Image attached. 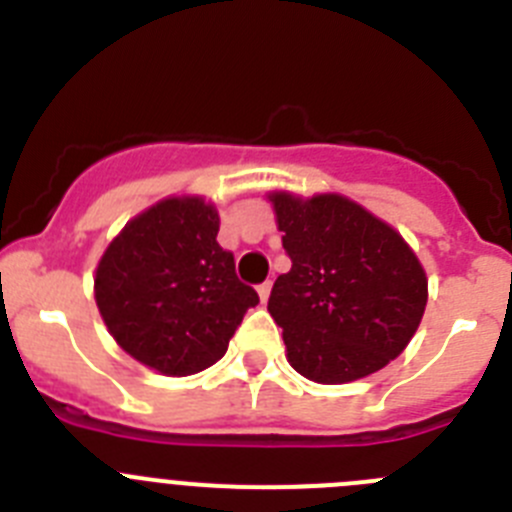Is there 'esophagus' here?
Masks as SVG:
<instances>
[{
    "instance_id": "34e87169",
    "label": "esophagus",
    "mask_w": 512,
    "mask_h": 512,
    "mask_svg": "<svg viewBox=\"0 0 512 512\" xmlns=\"http://www.w3.org/2000/svg\"><path fill=\"white\" fill-rule=\"evenodd\" d=\"M269 295H271V282L259 284V297H261V302L269 300Z\"/></svg>"
}]
</instances>
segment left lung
<instances>
[{"label": "left lung", "mask_w": 512, "mask_h": 512, "mask_svg": "<svg viewBox=\"0 0 512 512\" xmlns=\"http://www.w3.org/2000/svg\"><path fill=\"white\" fill-rule=\"evenodd\" d=\"M269 202L292 259L269 297L292 369L346 384L397 359L428 302V277L405 238L336 192H271Z\"/></svg>", "instance_id": "obj_1"}]
</instances>
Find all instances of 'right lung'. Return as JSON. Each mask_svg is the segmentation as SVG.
I'll return each mask as SVG.
<instances>
[{"mask_svg": "<svg viewBox=\"0 0 512 512\" xmlns=\"http://www.w3.org/2000/svg\"><path fill=\"white\" fill-rule=\"evenodd\" d=\"M220 215L200 194L156 202L112 238L94 271V300L125 354L166 377H189L228 351L253 287L217 243Z\"/></svg>", "mask_w": 512, "mask_h": 512, "instance_id": "1", "label": "right lung"}]
</instances>
